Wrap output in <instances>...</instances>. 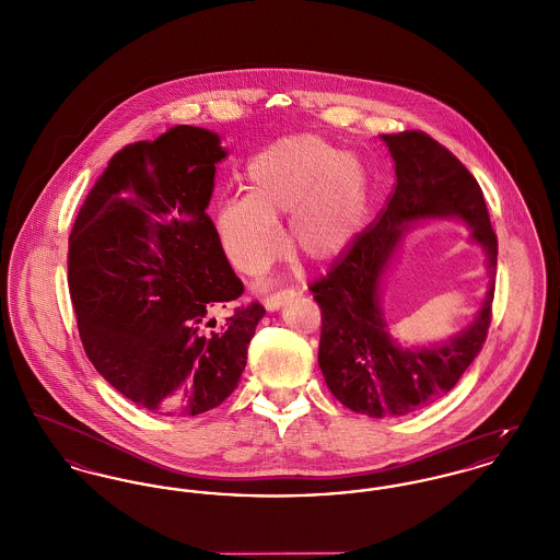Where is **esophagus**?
Here are the masks:
<instances>
[{
    "instance_id": "1",
    "label": "esophagus",
    "mask_w": 560,
    "mask_h": 560,
    "mask_svg": "<svg viewBox=\"0 0 560 560\" xmlns=\"http://www.w3.org/2000/svg\"><path fill=\"white\" fill-rule=\"evenodd\" d=\"M295 295H298V291H293V289L278 291V293H273V295H269V298L265 299V307H267L269 312H276V310H280L287 301L295 299Z\"/></svg>"
}]
</instances>
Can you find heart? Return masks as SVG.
<instances>
[{
	"mask_svg": "<svg viewBox=\"0 0 560 560\" xmlns=\"http://www.w3.org/2000/svg\"><path fill=\"white\" fill-rule=\"evenodd\" d=\"M248 192L224 199L214 231L229 262L257 276L282 253L280 217H291V248L327 262L352 240L363 212L357 165L316 136H293L261 150L248 165Z\"/></svg>",
	"mask_w": 560,
	"mask_h": 560,
	"instance_id": "1",
	"label": "heart"
}]
</instances>
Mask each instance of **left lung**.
Wrapping results in <instances>:
<instances>
[{
    "label": "left lung",
    "instance_id": "left-lung-1",
    "mask_svg": "<svg viewBox=\"0 0 560 560\" xmlns=\"http://www.w3.org/2000/svg\"><path fill=\"white\" fill-rule=\"evenodd\" d=\"M395 161L397 185L368 231L337 257L327 276L310 284L323 312L318 365L329 390L348 410L370 418L420 410L460 380L488 336L497 235L485 195L469 170L422 131L380 136ZM427 218H458L472 226L491 276L475 323L447 342L401 349L387 334L378 307L381 276L398 249L405 229Z\"/></svg>",
    "mask_w": 560,
    "mask_h": 560
}]
</instances>
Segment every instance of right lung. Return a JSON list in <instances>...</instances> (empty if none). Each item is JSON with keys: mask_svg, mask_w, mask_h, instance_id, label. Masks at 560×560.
Returning <instances> with one entry per match:
<instances>
[{"mask_svg": "<svg viewBox=\"0 0 560 560\" xmlns=\"http://www.w3.org/2000/svg\"><path fill=\"white\" fill-rule=\"evenodd\" d=\"M214 131L176 125L118 150L89 190L68 244V280L89 361L133 404L197 416L237 388L259 301L244 293L206 214ZM115 271L113 275L112 271Z\"/></svg>", "mask_w": 560, "mask_h": 560, "instance_id": "1", "label": "right lung"}]
</instances>
